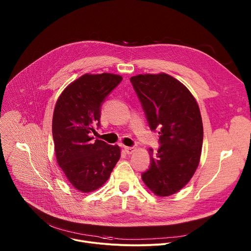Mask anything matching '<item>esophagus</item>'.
I'll list each match as a JSON object with an SVG mask.
<instances>
[{
    "label": "esophagus",
    "mask_w": 251,
    "mask_h": 251,
    "mask_svg": "<svg viewBox=\"0 0 251 251\" xmlns=\"http://www.w3.org/2000/svg\"><path fill=\"white\" fill-rule=\"evenodd\" d=\"M124 150H125V152L127 153V154H132V153H134L135 151H136V148H134V147H124Z\"/></svg>",
    "instance_id": "esophagus-1"
}]
</instances>
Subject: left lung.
Returning <instances> with one entry per match:
<instances>
[{"label":"left lung","instance_id":"8db88e82","mask_svg":"<svg viewBox=\"0 0 251 251\" xmlns=\"http://www.w3.org/2000/svg\"><path fill=\"white\" fill-rule=\"evenodd\" d=\"M152 130H158L161 147L149 149L151 166L142 175L156 196L182 190L200 164L203 128L200 107L191 91L167 74L139 75L130 78Z\"/></svg>","mask_w":251,"mask_h":251}]
</instances>
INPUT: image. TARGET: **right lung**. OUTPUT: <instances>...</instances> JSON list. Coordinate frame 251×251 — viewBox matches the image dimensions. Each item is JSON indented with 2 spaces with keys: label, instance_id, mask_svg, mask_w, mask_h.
Here are the masks:
<instances>
[{
  "label": "right lung",
  "instance_id": "obj_1",
  "mask_svg": "<svg viewBox=\"0 0 251 251\" xmlns=\"http://www.w3.org/2000/svg\"><path fill=\"white\" fill-rule=\"evenodd\" d=\"M122 80L113 74H85L59 95L52 116V137L58 166L67 181L82 193L102 187L121 156L118 145L92 141L100 126V106Z\"/></svg>",
  "mask_w": 251,
  "mask_h": 251
}]
</instances>
